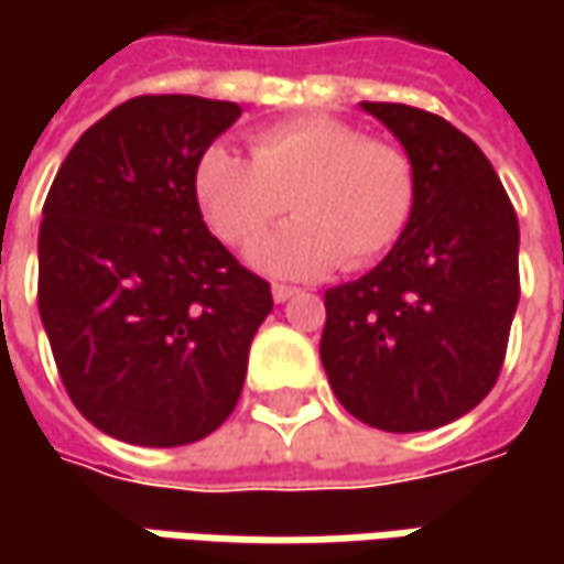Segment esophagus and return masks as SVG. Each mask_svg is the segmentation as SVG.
Segmentation results:
<instances>
[{"mask_svg":"<svg viewBox=\"0 0 564 564\" xmlns=\"http://www.w3.org/2000/svg\"><path fill=\"white\" fill-rule=\"evenodd\" d=\"M297 294V289H292V285H272V297H275V304H285L289 297H294Z\"/></svg>","mask_w":564,"mask_h":564,"instance_id":"obj_1","label":"esophagus"}]
</instances>
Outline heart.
<instances>
[{
	"mask_svg": "<svg viewBox=\"0 0 564 564\" xmlns=\"http://www.w3.org/2000/svg\"><path fill=\"white\" fill-rule=\"evenodd\" d=\"M194 197L209 228L248 248L285 213L250 260L263 272L311 279L377 263L408 228L417 204V169L399 143L367 138L358 124L304 116L250 138V160L213 143L194 165Z\"/></svg>",
	"mask_w": 564,
	"mask_h": 564,
	"instance_id": "heart-1",
	"label": "heart"
}]
</instances>
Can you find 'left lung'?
Here are the masks:
<instances>
[{
  "label": "left lung",
  "mask_w": 564,
  "mask_h": 564,
  "mask_svg": "<svg viewBox=\"0 0 564 564\" xmlns=\"http://www.w3.org/2000/svg\"><path fill=\"white\" fill-rule=\"evenodd\" d=\"M417 169L395 248L326 292L319 360L348 414L386 433L458 421L496 386L518 311V216L484 150L433 112L360 102Z\"/></svg>",
  "instance_id": "left-lung-1"
}]
</instances>
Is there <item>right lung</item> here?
<instances>
[{
  "label": "right lung",
  "mask_w": 564,
  "mask_h": 564,
  "mask_svg": "<svg viewBox=\"0 0 564 564\" xmlns=\"http://www.w3.org/2000/svg\"><path fill=\"white\" fill-rule=\"evenodd\" d=\"M238 116L226 99H128L46 194L40 319L75 408L121 443H197L241 399L270 282L209 235L194 197V165Z\"/></svg>",
  "instance_id": "obj_1"
}]
</instances>
